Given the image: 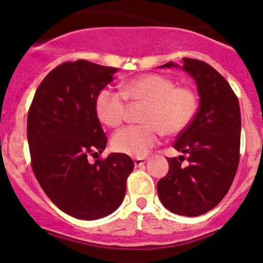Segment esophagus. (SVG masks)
<instances>
[{
	"label": "esophagus",
	"instance_id": "1",
	"mask_svg": "<svg viewBox=\"0 0 263 263\" xmlns=\"http://www.w3.org/2000/svg\"><path fill=\"white\" fill-rule=\"evenodd\" d=\"M146 162H147L146 158H135L134 159V163H135L136 167H141V165L144 164Z\"/></svg>",
	"mask_w": 263,
	"mask_h": 263
}]
</instances>
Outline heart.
I'll list each match as a JSON object with an SVG mask.
<instances>
[{
	"mask_svg": "<svg viewBox=\"0 0 263 263\" xmlns=\"http://www.w3.org/2000/svg\"><path fill=\"white\" fill-rule=\"evenodd\" d=\"M126 100L146 102L142 125H132L114 135L112 148L131 157H143L158 144L161 132L167 136L182 134L197 114V93L188 86H176L161 74H144L122 84L121 92L110 87L99 91L95 110L107 127H119L126 116Z\"/></svg>",
	"mask_w": 263,
	"mask_h": 263,
	"instance_id": "b5f03b06",
	"label": "heart"
}]
</instances>
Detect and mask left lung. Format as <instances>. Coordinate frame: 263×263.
<instances>
[{"mask_svg":"<svg viewBox=\"0 0 263 263\" xmlns=\"http://www.w3.org/2000/svg\"><path fill=\"white\" fill-rule=\"evenodd\" d=\"M178 66L173 62L161 68ZM200 96L193 121L178 135L174 148L188 156L168 158L170 172L157 184L159 200L172 213L199 216L214 209L230 189L240 161L241 114L237 96L213 66L183 58Z\"/></svg>","mask_w":263,"mask_h":263,"instance_id":"obj_1","label":"left lung"}]
</instances>
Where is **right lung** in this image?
Returning <instances> with one entry per match:
<instances>
[{
  "instance_id": "add662e5",
  "label": "right lung",
  "mask_w": 263,
  "mask_h": 263,
  "mask_svg": "<svg viewBox=\"0 0 263 263\" xmlns=\"http://www.w3.org/2000/svg\"><path fill=\"white\" fill-rule=\"evenodd\" d=\"M116 71L83 59L63 63L42 81L28 111L33 173L48 198L77 219L112 214L134 171V162L123 153L89 162L106 147L95 100Z\"/></svg>"
}]
</instances>
